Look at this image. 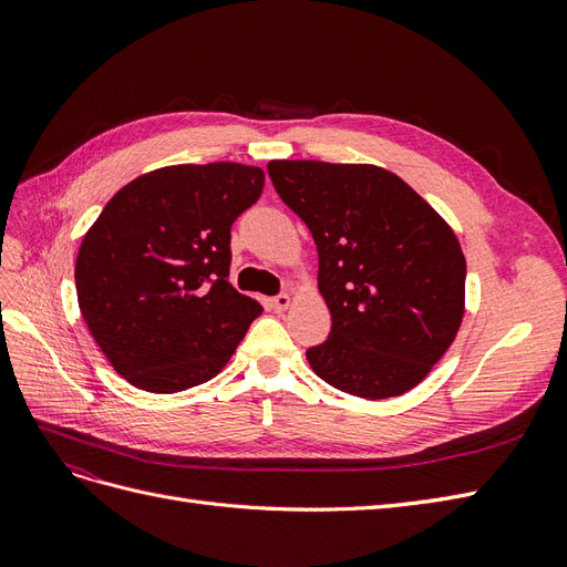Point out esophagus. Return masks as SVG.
Masks as SVG:
<instances>
[{
	"instance_id": "esophagus-1",
	"label": "esophagus",
	"mask_w": 567,
	"mask_h": 567,
	"mask_svg": "<svg viewBox=\"0 0 567 567\" xmlns=\"http://www.w3.org/2000/svg\"><path fill=\"white\" fill-rule=\"evenodd\" d=\"M271 307H274V310H277V312H286L288 307H290V296H288V293H279L277 298L271 300Z\"/></svg>"
}]
</instances>
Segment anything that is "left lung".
<instances>
[{"mask_svg": "<svg viewBox=\"0 0 567 567\" xmlns=\"http://www.w3.org/2000/svg\"><path fill=\"white\" fill-rule=\"evenodd\" d=\"M281 200L310 229L329 340L312 371L362 400L416 388L466 312V257L454 229L394 173L369 163L269 161Z\"/></svg>", "mask_w": 567, "mask_h": 567, "instance_id": "1", "label": "left lung"}]
</instances>
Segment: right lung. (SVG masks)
Returning <instances> with one entry per match:
<instances>
[{"mask_svg":"<svg viewBox=\"0 0 567 567\" xmlns=\"http://www.w3.org/2000/svg\"><path fill=\"white\" fill-rule=\"evenodd\" d=\"M262 167L167 165L132 179L84 234L78 305L111 367L146 392H182L227 367L262 305L229 284L231 225Z\"/></svg>","mask_w":567,"mask_h":567,"instance_id":"obj_1","label":"right lung"}]
</instances>
